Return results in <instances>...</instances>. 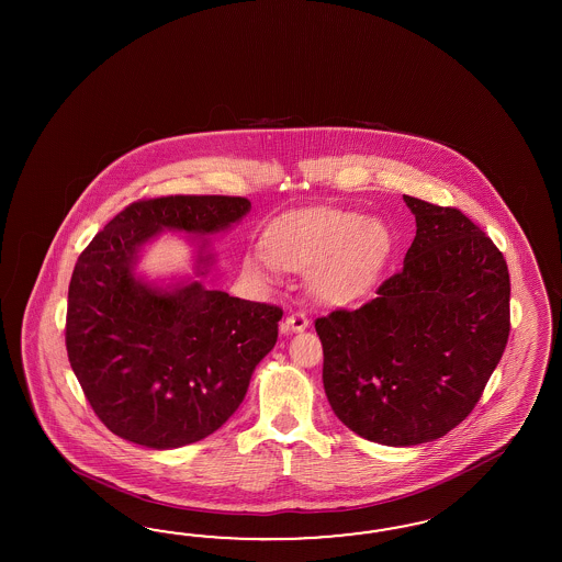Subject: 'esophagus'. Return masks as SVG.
Segmentation results:
<instances>
[{
    "mask_svg": "<svg viewBox=\"0 0 562 562\" xmlns=\"http://www.w3.org/2000/svg\"><path fill=\"white\" fill-rule=\"evenodd\" d=\"M284 327L289 329V331H303L308 327V317H306L303 311H296V313H290L289 317H286V324Z\"/></svg>",
    "mask_w": 562,
    "mask_h": 562,
    "instance_id": "1",
    "label": "esophagus"
}]
</instances>
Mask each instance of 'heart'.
<instances>
[{
    "label": "heart",
    "instance_id": "obj_1",
    "mask_svg": "<svg viewBox=\"0 0 562 562\" xmlns=\"http://www.w3.org/2000/svg\"><path fill=\"white\" fill-rule=\"evenodd\" d=\"M392 254V233L358 212L308 210L273 226L266 249L245 257L251 272H308V289L325 305H350L373 290Z\"/></svg>",
    "mask_w": 562,
    "mask_h": 562
}]
</instances>
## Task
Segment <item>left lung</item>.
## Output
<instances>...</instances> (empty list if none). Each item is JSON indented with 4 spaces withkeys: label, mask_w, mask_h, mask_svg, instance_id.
<instances>
[{
    "label": "left lung",
    "mask_w": 562,
    "mask_h": 562,
    "mask_svg": "<svg viewBox=\"0 0 562 562\" xmlns=\"http://www.w3.org/2000/svg\"><path fill=\"white\" fill-rule=\"evenodd\" d=\"M416 237L373 301L315 322L324 387L367 441H435L474 409L509 338L507 261L458 207L404 195Z\"/></svg>",
    "instance_id": "left-lung-1"
}]
</instances>
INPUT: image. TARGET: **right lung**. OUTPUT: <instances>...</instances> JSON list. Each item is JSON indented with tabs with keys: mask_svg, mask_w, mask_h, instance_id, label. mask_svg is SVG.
I'll return each instance as SVG.
<instances>
[{
	"mask_svg": "<svg viewBox=\"0 0 562 562\" xmlns=\"http://www.w3.org/2000/svg\"><path fill=\"white\" fill-rule=\"evenodd\" d=\"M251 210L245 198L169 195L127 205L78 257L66 346L86 400L111 432L177 449L218 430L278 340L280 306L205 289L158 286L136 276L142 247L162 231L198 235V276L212 266L207 235Z\"/></svg>",
	"mask_w": 562,
	"mask_h": 562,
	"instance_id": "right-lung-1",
	"label": "right lung"
}]
</instances>
